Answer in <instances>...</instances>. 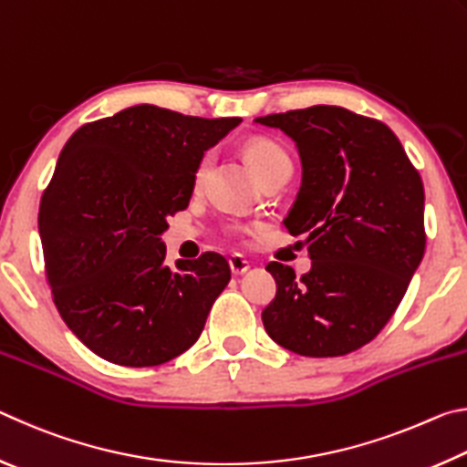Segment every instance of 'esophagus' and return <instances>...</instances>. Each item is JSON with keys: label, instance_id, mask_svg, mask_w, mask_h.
Listing matches in <instances>:
<instances>
[{"label": "esophagus", "instance_id": "esophagus-1", "mask_svg": "<svg viewBox=\"0 0 467 467\" xmlns=\"http://www.w3.org/2000/svg\"><path fill=\"white\" fill-rule=\"evenodd\" d=\"M228 265H231V270H233L234 275H241V274H244L251 267L247 259H244L243 255H239V253H233V255L228 257Z\"/></svg>", "mask_w": 467, "mask_h": 467}]
</instances>
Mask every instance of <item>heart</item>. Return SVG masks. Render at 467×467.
Instances as JSON below:
<instances>
[{
	"label": "heart",
	"instance_id": "1",
	"mask_svg": "<svg viewBox=\"0 0 467 467\" xmlns=\"http://www.w3.org/2000/svg\"><path fill=\"white\" fill-rule=\"evenodd\" d=\"M247 156L253 164V169L259 175V179H267L274 172L280 171H290L292 162L286 150H284L280 144H275L272 140H255L247 146ZM210 171V156H203L202 162L197 164L195 169V183L200 185L205 181V175ZM234 231H239V226H233Z\"/></svg>",
	"mask_w": 467,
	"mask_h": 467
}]
</instances>
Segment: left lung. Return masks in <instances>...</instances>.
<instances>
[{"instance_id":"8db88e82","label":"left lung","mask_w":467,"mask_h":467,"mask_svg":"<svg viewBox=\"0 0 467 467\" xmlns=\"http://www.w3.org/2000/svg\"><path fill=\"white\" fill-rule=\"evenodd\" d=\"M255 121L298 148L303 183L284 224L306 234L313 264L300 278L267 264L278 290L262 313L265 331L300 357H344L387 326L422 262V179L385 123L348 109L317 105Z\"/></svg>"}]
</instances>
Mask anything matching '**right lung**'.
<instances>
[{"instance_id": "right-lung-1", "label": "right lung", "mask_w": 467, "mask_h": 467, "mask_svg": "<svg viewBox=\"0 0 467 467\" xmlns=\"http://www.w3.org/2000/svg\"><path fill=\"white\" fill-rule=\"evenodd\" d=\"M241 123L136 105L82 125L47 185L38 233L61 319L100 358L156 367L192 348L231 280L218 253L164 264L203 152Z\"/></svg>"}]
</instances>
